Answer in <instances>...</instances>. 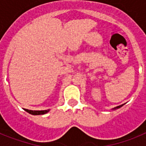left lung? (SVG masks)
Segmentation results:
<instances>
[{
  "instance_id": "left-lung-1",
  "label": "left lung",
  "mask_w": 146,
  "mask_h": 146,
  "mask_svg": "<svg viewBox=\"0 0 146 146\" xmlns=\"http://www.w3.org/2000/svg\"><path fill=\"white\" fill-rule=\"evenodd\" d=\"M123 104H121V105H119V106L117 107H115V108H112V110H116V109H118V108H120V107H122Z\"/></svg>"
}]
</instances>
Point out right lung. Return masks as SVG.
Here are the masks:
<instances>
[{
    "mask_svg": "<svg viewBox=\"0 0 146 146\" xmlns=\"http://www.w3.org/2000/svg\"><path fill=\"white\" fill-rule=\"evenodd\" d=\"M26 112H28L30 114L33 115H41V114H44L48 113L50 110H44V111H32V110H28V109H24Z\"/></svg>",
    "mask_w": 146,
    "mask_h": 146,
    "instance_id": "1",
    "label": "right lung"
}]
</instances>
